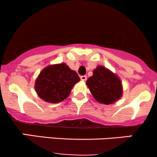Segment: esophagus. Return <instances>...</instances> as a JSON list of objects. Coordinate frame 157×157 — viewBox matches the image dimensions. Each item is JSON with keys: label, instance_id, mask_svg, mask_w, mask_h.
<instances>
[{"label": "esophagus", "instance_id": "obj_1", "mask_svg": "<svg viewBox=\"0 0 157 157\" xmlns=\"http://www.w3.org/2000/svg\"><path fill=\"white\" fill-rule=\"evenodd\" d=\"M80 79H81V80L86 81V79H87V77H86V75H82V76H80Z\"/></svg>", "mask_w": 157, "mask_h": 157}]
</instances>
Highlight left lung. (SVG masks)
<instances>
[{
  "instance_id": "obj_1",
  "label": "left lung",
  "mask_w": 157,
  "mask_h": 157,
  "mask_svg": "<svg viewBox=\"0 0 157 157\" xmlns=\"http://www.w3.org/2000/svg\"><path fill=\"white\" fill-rule=\"evenodd\" d=\"M86 84L95 100L106 105L113 103L122 96L121 81L103 66H98L93 71V76L88 79Z\"/></svg>"
}]
</instances>
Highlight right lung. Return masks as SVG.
I'll list each match as a JSON object with an SVG mask.
<instances>
[{"label":"right lung","mask_w":157,"mask_h":157,"mask_svg":"<svg viewBox=\"0 0 157 157\" xmlns=\"http://www.w3.org/2000/svg\"><path fill=\"white\" fill-rule=\"evenodd\" d=\"M79 81L78 75L65 63L49 66L36 80L35 91L42 100L56 103L67 98L74 85Z\"/></svg>","instance_id":"add662e5"}]
</instances>
